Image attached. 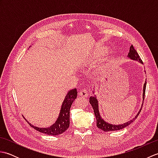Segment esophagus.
I'll return each instance as SVG.
<instances>
[{"label": "esophagus", "instance_id": "34e87169", "mask_svg": "<svg viewBox=\"0 0 158 158\" xmlns=\"http://www.w3.org/2000/svg\"><path fill=\"white\" fill-rule=\"evenodd\" d=\"M79 96L82 98H87L88 96V92L85 89H81L79 93Z\"/></svg>", "mask_w": 158, "mask_h": 158}]
</instances>
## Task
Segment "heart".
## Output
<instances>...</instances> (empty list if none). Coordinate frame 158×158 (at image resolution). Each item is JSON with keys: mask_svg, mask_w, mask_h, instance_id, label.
Listing matches in <instances>:
<instances>
[{"mask_svg": "<svg viewBox=\"0 0 158 158\" xmlns=\"http://www.w3.org/2000/svg\"><path fill=\"white\" fill-rule=\"evenodd\" d=\"M105 52H106V48H99L98 49V51L96 52L95 57L96 58H99V57L101 56Z\"/></svg>", "mask_w": 158, "mask_h": 158, "instance_id": "obj_1", "label": "heart"}]
</instances>
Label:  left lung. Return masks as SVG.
I'll return each mask as SVG.
<instances>
[{
	"label": "left lung",
	"mask_w": 158,
	"mask_h": 158,
	"mask_svg": "<svg viewBox=\"0 0 158 158\" xmlns=\"http://www.w3.org/2000/svg\"><path fill=\"white\" fill-rule=\"evenodd\" d=\"M128 56L129 58H130L132 60H139L140 62L143 63L142 60L140 59V56L139 55V53H137V52L136 51V49L134 48V46L132 45L130 46V52L128 53ZM146 84L147 82L145 83L144 84V87H143V101L144 99H145V89H146ZM89 103L91 104V105L92 106V108L94 109V114L96 118V126L97 127L100 128V130H102L104 132H110V131H115V130H122L123 129V127H125L126 126H127L131 123H132L134 121H135L136 117L139 116V113L141 111V109H140V111L139 112V113L135 116V118H133L132 120L129 121L128 122H126L123 124H121V125H112V124H110L109 123H107L106 122H105L101 117H100V113H99V110H98V100H96V97L94 96H91L89 98ZM143 106V105H142Z\"/></svg>",
	"instance_id": "1"
}]
</instances>
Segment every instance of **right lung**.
<instances>
[{"label": "right lung", "instance_id": "add662e5", "mask_svg": "<svg viewBox=\"0 0 158 158\" xmlns=\"http://www.w3.org/2000/svg\"><path fill=\"white\" fill-rule=\"evenodd\" d=\"M77 89L70 90L65 97V99L62 103V106L60 110V115L56 123L49 127H38L31 125L30 126L33 128L39 131L40 132L45 133L48 135L56 136L64 132L69 128L70 125V109L73 102L77 98Z\"/></svg>", "mask_w": 158, "mask_h": 158}]
</instances>
